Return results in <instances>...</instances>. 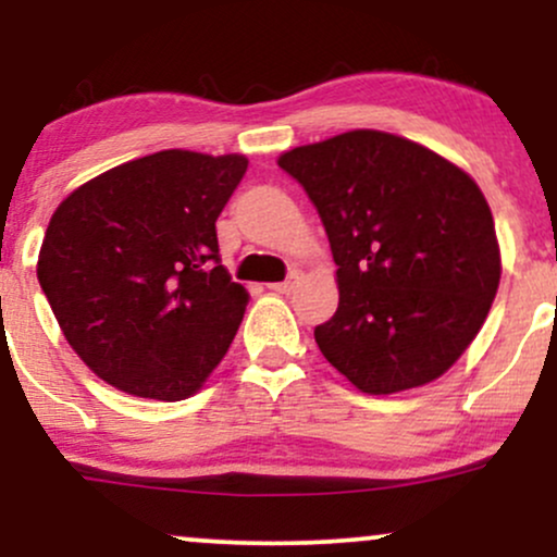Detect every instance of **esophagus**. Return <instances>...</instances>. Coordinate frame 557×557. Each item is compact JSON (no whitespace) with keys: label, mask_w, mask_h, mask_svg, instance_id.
Segmentation results:
<instances>
[{"label":"esophagus","mask_w":557,"mask_h":557,"mask_svg":"<svg viewBox=\"0 0 557 557\" xmlns=\"http://www.w3.org/2000/svg\"><path fill=\"white\" fill-rule=\"evenodd\" d=\"M300 280H304V272L293 270L290 274H287L285 283H274V285H270V287H272V290H277V293H293V290H296V287H298Z\"/></svg>","instance_id":"obj_1"}]
</instances>
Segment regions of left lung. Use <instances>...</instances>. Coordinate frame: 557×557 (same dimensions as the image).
Returning a JSON list of instances; mask_svg holds the SVG:
<instances>
[{"label":"left lung","mask_w":557,"mask_h":557,"mask_svg":"<svg viewBox=\"0 0 557 557\" xmlns=\"http://www.w3.org/2000/svg\"><path fill=\"white\" fill-rule=\"evenodd\" d=\"M277 164L314 201L337 264V311L314 330L324 359L369 395L443 376L482 330L503 272L474 177L385 131L296 146Z\"/></svg>","instance_id":"8db88e82"}]
</instances>
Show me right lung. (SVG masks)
<instances>
[{
  "instance_id": "right-lung-1",
  "label": "right lung",
  "mask_w": 557,
  "mask_h": 557,
  "mask_svg": "<svg viewBox=\"0 0 557 557\" xmlns=\"http://www.w3.org/2000/svg\"><path fill=\"white\" fill-rule=\"evenodd\" d=\"M246 168L243 154L157 151L54 209L38 283L70 348L107 385L185 400L225 359L248 290L220 264L214 222Z\"/></svg>"
}]
</instances>
